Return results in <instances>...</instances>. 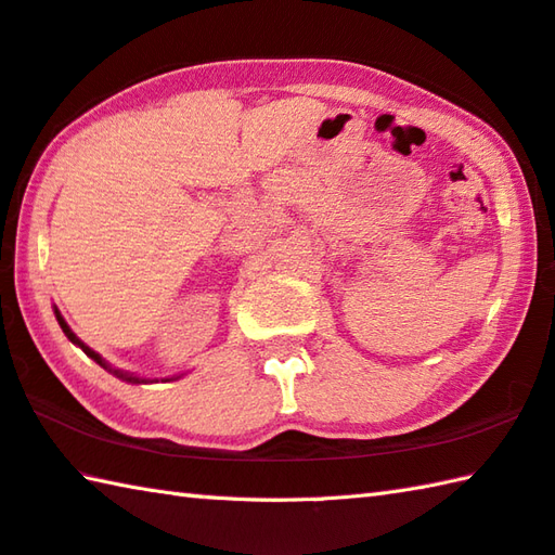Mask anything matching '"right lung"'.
Returning <instances> with one entry per match:
<instances>
[{"instance_id":"add662e5","label":"right lung","mask_w":555,"mask_h":555,"mask_svg":"<svg viewBox=\"0 0 555 555\" xmlns=\"http://www.w3.org/2000/svg\"><path fill=\"white\" fill-rule=\"evenodd\" d=\"M55 318H57V322H60V327H63V332H65V335H67V339L73 341V345H77L79 349H82L87 357H92L99 366H104V369L108 371V374H114L116 378H120V380H128V383H147V380H150V378H140V376H133V374H126V371H120V369H114V366H111V364H106V361H104L102 357H99L94 349H89V347L85 345V341L79 339L73 330H69V325H67V322H65V318L60 315V310H57V308H55ZM165 380H172V378H165Z\"/></svg>"}]
</instances>
